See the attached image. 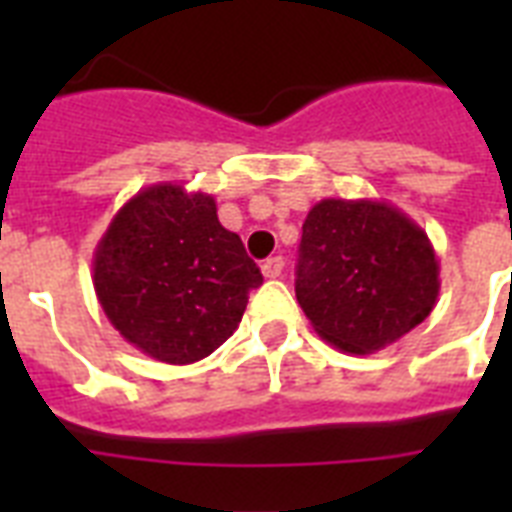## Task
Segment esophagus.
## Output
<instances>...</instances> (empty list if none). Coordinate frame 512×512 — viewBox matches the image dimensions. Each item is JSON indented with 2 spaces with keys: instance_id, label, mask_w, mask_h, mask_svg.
<instances>
[{
  "instance_id": "esophagus-1",
  "label": "esophagus",
  "mask_w": 512,
  "mask_h": 512,
  "mask_svg": "<svg viewBox=\"0 0 512 512\" xmlns=\"http://www.w3.org/2000/svg\"><path fill=\"white\" fill-rule=\"evenodd\" d=\"M263 276L265 279H276V276H281V271H284V257H268V260H263Z\"/></svg>"
}]
</instances>
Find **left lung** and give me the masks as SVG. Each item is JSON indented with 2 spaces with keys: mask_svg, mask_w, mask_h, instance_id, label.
<instances>
[{
  "mask_svg": "<svg viewBox=\"0 0 512 512\" xmlns=\"http://www.w3.org/2000/svg\"><path fill=\"white\" fill-rule=\"evenodd\" d=\"M438 289L428 233L388 201L321 199L305 217L297 303L329 345L377 353L428 319Z\"/></svg>",
  "mask_w": 512,
  "mask_h": 512,
  "instance_id": "8db88e82",
  "label": "left lung"
}]
</instances>
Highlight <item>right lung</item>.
<instances>
[{"label":"right lung","instance_id":"right-lung-1","mask_svg":"<svg viewBox=\"0 0 512 512\" xmlns=\"http://www.w3.org/2000/svg\"><path fill=\"white\" fill-rule=\"evenodd\" d=\"M95 295L124 340L164 364L207 358L239 329L263 273L220 225L209 193L156 183L108 223L92 257Z\"/></svg>","mask_w":512,"mask_h":512}]
</instances>
